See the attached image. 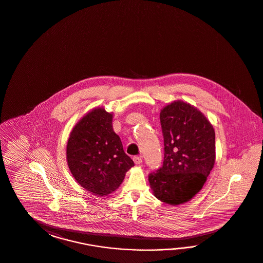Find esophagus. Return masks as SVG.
Listing matches in <instances>:
<instances>
[{"mask_svg": "<svg viewBox=\"0 0 263 263\" xmlns=\"http://www.w3.org/2000/svg\"><path fill=\"white\" fill-rule=\"evenodd\" d=\"M133 159H134L135 165H140L142 163V157L141 156H135Z\"/></svg>", "mask_w": 263, "mask_h": 263, "instance_id": "esophagus-1", "label": "esophagus"}]
</instances>
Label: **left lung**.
Listing matches in <instances>:
<instances>
[{"label":"left lung","instance_id":"1","mask_svg":"<svg viewBox=\"0 0 263 263\" xmlns=\"http://www.w3.org/2000/svg\"><path fill=\"white\" fill-rule=\"evenodd\" d=\"M164 136L162 167L148 175L154 196L171 205L190 201L202 190L216 158L215 130L200 110L182 100L160 112Z\"/></svg>","mask_w":263,"mask_h":263}]
</instances>
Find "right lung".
<instances>
[{"instance_id": "add662e5", "label": "right lung", "mask_w": 263, "mask_h": 263, "mask_svg": "<svg viewBox=\"0 0 263 263\" xmlns=\"http://www.w3.org/2000/svg\"><path fill=\"white\" fill-rule=\"evenodd\" d=\"M69 170L73 178L93 195L116 191L126 172L135 165L112 128V114L95 108L76 124L66 147Z\"/></svg>"}]
</instances>
